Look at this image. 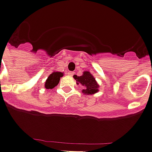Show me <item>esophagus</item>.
Instances as JSON below:
<instances>
[{
	"label": "esophagus",
	"instance_id": "1",
	"mask_svg": "<svg viewBox=\"0 0 152 152\" xmlns=\"http://www.w3.org/2000/svg\"><path fill=\"white\" fill-rule=\"evenodd\" d=\"M68 75H70V76H72L73 75H74V72H69Z\"/></svg>",
	"mask_w": 152,
	"mask_h": 152
}]
</instances>
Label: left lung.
<instances>
[{"label": "left lung", "mask_w": 152, "mask_h": 152, "mask_svg": "<svg viewBox=\"0 0 152 152\" xmlns=\"http://www.w3.org/2000/svg\"><path fill=\"white\" fill-rule=\"evenodd\" d=\"M74 78L76 80L77 85L82 84L84 86V89H83L84 94H91L98 91V84L88 72H84L82 76L74 75Z\"/></svg>", "instance_id": "8db88e82"}]
</instances>
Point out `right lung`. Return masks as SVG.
Segmentation results:
<instances>
[{
  "label": "right lung",
  "mask_w": 152,
  "mask_h": 152,
  "mask_svg": "<svg viewBox=\"0 0 152 152\" xmlns=\"http://www.w3.org/2000/svg\"><path fill=\"white\" fill-rule=\"evenodd\" d=\"M64 76V74L62 72H53L49 76V77L46 80V83H45V87L46 88H53L56 86L59 83L60 79L61 77Z\"/></svg>",
  "instance_id": "obj_1"
}]
</instances>
